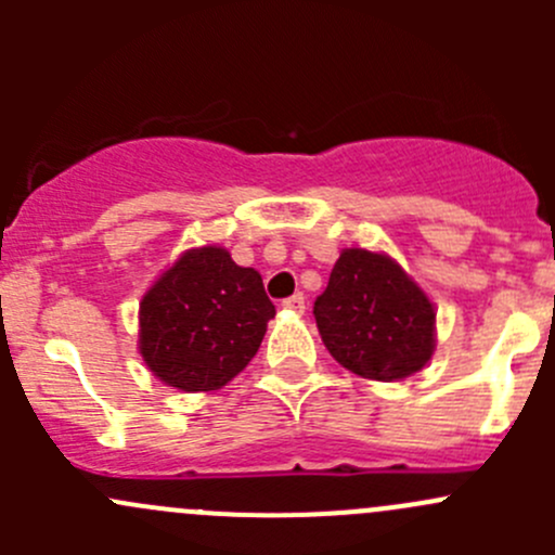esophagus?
I'll return each mask as SVG.
<instances>
[{
  "label": "esophagus",
  "mask_w": 555,
  "mask_h": 555,
  "mask_svg": "<svg viewBox=\"0 0 555 555\" xmlns=\"http://www.w3.org/2000/svg\"><path fill=\"white\" fill-rule=\"evenodd\" d=\"M282 309L295 311V313H304V311H306V298H304V293H295V295H289V298H284V300H282Z\"/></svg>",
  "instance_id": "obj_1"
}]
</instances>
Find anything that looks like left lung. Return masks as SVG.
Segmentation results:
<instances>
[{"label": "left lung", "mask_w": 555, "mask_h": 555, "mask_svg": "<svg viewBox=\"0 0 555 555\" xmlns=\"http://www.w3.org/2000/svg\"><path fill=\"white\" fill-rule=\"evenodd\" d=\"M319 335L335 362L376 382L422 371L435 351V309L391 257L344 249L313 300Z\"/></svg>", "instance_id": "1"}]
</instances>
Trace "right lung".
<instances>
[{
  "label": "right lung",
  "instance_id": "1",
  "mask_svg": "<svg viewBox=\"0 0 555 555\" xmlns=\"http://www.w3.org/2000/svg\"><path fill=\"white\" fill-rule=\"evenodd\" d=\"M273 313L255 268L220 246L190 249L142 298L139 351L169 386L220 389L257 354Z\"/></svg>",
  "mask_w": 555,
  "mask_h": 555
}]
</instances>
